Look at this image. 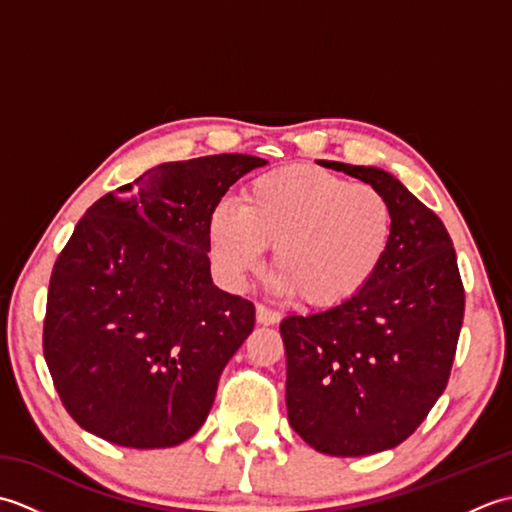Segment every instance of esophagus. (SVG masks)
<instances>
[{
    "label": "esophagus",
    "mask_w": 512,
    "mask_h": 512,
    "mask_svg": "<svg viewBox=\"0 0 512 512\" xmlns=\"http://www.w3.org/2000/svg\"><path fill=\"white\" fill-rule=\"evenodd\" d=\"M279 321H281V314L277 310H270V308H266V306H262V303H259V306H257V323L275 325Z\"/></svg>",
    "instance_id": "esophagus-1"
}]
</instances>
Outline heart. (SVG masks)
I'll use <instances>...</instances> for the list:
<instances>
[{
    "label": "heart",
    "mask_w": 512,
    "mask_h": 512,
    "mask_svg": "<svg viewBox=\"0 0 512 512\" xmlns=\"http://www.w3.org/2000/svg\"><path fill=\"white\" fill-rule=\"evenodd\" d=\"M394 215L369 184L308 167L268 171L239 206L220 202L209 242L220 273L244 286L273 246V286L308 306L332 308L358 295L387 255Z\"/></svg>",
    "instance_id": "heart-1"
}]
</instances>
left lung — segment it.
<instances>
[{
  "mask_svg": "<svg viewBox=\"0 0 512 512\" xmlns=\"http://www.w3.org/2000/svg\"><path fill=\"white\" fill-rule=\"evenodd\" d=\"M385 195L394 231L367 286L339 306L290 314L288 420L310 447L336 458L394 449L442 396L464 319V288L440 217L378 167L321 160Z\"/></svg>",
  "mask_w": 512,
  "mask_h": 512,
  "instance_id": "left-lung-1",
  "label": "left lung"
}]
</instances>
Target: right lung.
I'll return each instance as SVG.
<instances>
[{
  "label": "right lung",
  "mask_w": 512,
  "mask_h": 512,
  "mask_svg": "<svg viewBox=\"0 0 512 512\" xmlns=\"http://www.w3.org/2000/svg\"><path fill=\"white\" fill-rule=\"evenodd\" d=\"M266 160L162 162L96 200L52 268L43 356L63 407L112 444L167 449L213 407L255 306L213 284L209 217Z\"/></svg>",
  "instance_id": "add662e5"
}]
</instances>
